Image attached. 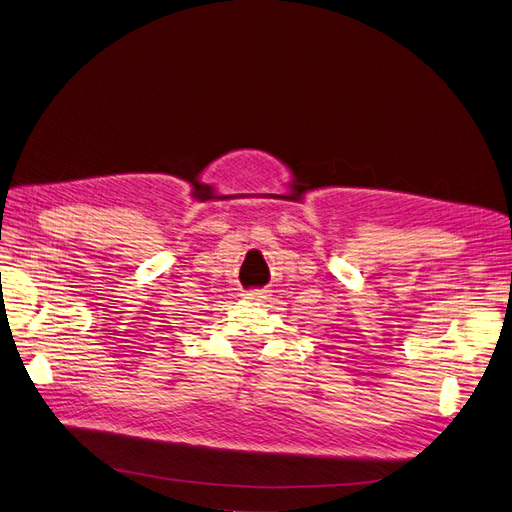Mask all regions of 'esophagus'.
Returning a JSON list of instances; mask_svg holds the SVG:
<instances>
[{"instance_id": "obj_1", "label": "esophagus", "mask_w": 512, "mask_h": 512, "mask_svg": "<svg viewBox=\"0 0 512 512\" xmlns=\"http://www.w3.org/2000/svg\"><path fill=\"white\" fill-rule=\"evenodd\" d=\"M268 293L270 291H266V289H251V291L244 293V298L251 300V302H261V300H268Z\"/></svg>"}]
</instances>
